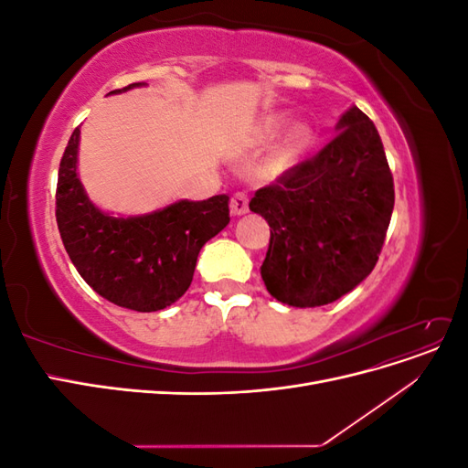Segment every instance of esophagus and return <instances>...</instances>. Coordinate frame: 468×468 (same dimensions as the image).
I'll return each mask as SVG.
<instances>
[{
  "label": "esophagus",
  "instance_id": "34e87169",
  "mask_svg": "<svg viewBox=\"0 0 468 468\" xmlns=\"http://www.w3.org/2000/svg\"><path fill=\"white\" fill-rule=\"evenodd\" d=\"M230 210L234 217H242L248 212V195L246 193H234L230 199Z\"/></svg>",
  "mask_w": 468,
  "mask_h": 468
}]
</instances>
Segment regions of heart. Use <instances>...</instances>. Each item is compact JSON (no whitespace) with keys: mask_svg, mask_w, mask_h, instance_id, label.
<instances>
[{"mask_svg":"<svg viewBox=\"0 0 468 468\" xmlns=\"http://www.w3.org/2000/svg\"><path fill=\"white\" fill-rule=\"evenodd\" d=\"M282 126V121L279 117H267L260 131H258V138L261 143H269L273 140ZM313 143V131L308 129L306 124H296L287 133L285 140H282L281 146L277 148V152L273 154V167L277 172H285V169L292 167L294 162L301 158V154L310 146Z\"/></svg>","mask_w":468,"mask_h":468,"instance_id":"b5f03b06","label":"heart"}]
</instances>
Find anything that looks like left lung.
Here are the masks:
<instances>
[{"label": "left lung", "mask_w": 468, "mask_h": 468, "mask_svg": "<svg viewBox=\"0 0 468 468\" xmlns=\"http://www.w3.org/2000/svg\"><path fill=\"white\" fill-rule=\"evenodd\" d=\"M335 131L314 158L250 201L271 229L261 279L279 303L296 308L334 303L367 279L394 208L392 174L373 121L353 105Z\"/></svg>", "instance_id": "obj_1"}]
</instances>
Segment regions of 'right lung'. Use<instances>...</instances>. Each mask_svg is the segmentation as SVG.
<instances>
[{
  "label": "right lung",
  "mask_w": 468,
  "mask_h": 468,
  "mask_svg": "<svg viewBox=\"0 0 468 468\" xmlns=\"http://www.w3.org/2000/svg\"><path fill=\"white\" fill-rule=\"evenodd\" d=\"M146 83H131L122 93ZM80 126L64 150L56 222L69 260L83 281L109 303L155 313L189 289L201 248L230 222L229 195L181 199L148 215L112 217L95 207L78 177Z\"/></svg>",
  "instance_id": "add662e5"
}]
</instances>
